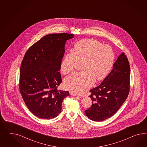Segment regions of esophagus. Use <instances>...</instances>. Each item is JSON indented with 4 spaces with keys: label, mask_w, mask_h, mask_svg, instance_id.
<instances>
[{
    "label": "esophagus",
    "mask_w": 147,
    "mask_h": 147,
    "mask_svg": "<svg viewBox=\"0 0 147 147\" xmlns=\"http://www.w3.org/2000/svg\"><path fill=\"white\" fill-rule=\"evenodd\" d=\"M69 93H70V95H71V96H79V94H76V93H73V92H70Z\"/></svg>",
    "instance_id": "obj_1"
}]
</instances>
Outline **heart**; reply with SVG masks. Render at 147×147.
I'll return each mask as SVG.
<instances>
[{
  "label": "heart",
  "instance_id": "1",
  "mask_svg": "<svg viewBox=\"0 0 147 147\" xmlns=\"http://www.w3.org/2000/svg\"><path fill=\"white\" fill-rule=\"evenodd\" d=\"M114 53L111 47L103 45L96 40L86 39L76 42L74 52L65 55L61 64V71L64 74L74 71L77 62L82 63L83 72L67 77L64 86L75 93H83L96 81L104 79L111 71L114 62Z\"/></svg>",
  "mask_w": 147,
  "mask_h": 147
}]
</instances>
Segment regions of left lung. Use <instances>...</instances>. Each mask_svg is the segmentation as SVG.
Returning <instances> with one entry per match:
<instances>
[{"label":"left lung","mask_w":147,"mask_h":147,"mask_svg":"<svg viewBox=\"0 0 147 147\" xmlns=\"http://www.w3.org/2000/svg\"><path fill=\"white\" fill-rule=\"evenodd\" d=\"M130 66L124 53L114 64L113 69L99 86L91 90V107L85 111L92 121L100 122L118 111L129 95Z\"/></svg>","instance_id":"obj_1"}]
</instances>
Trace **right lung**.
Returning <instances> with one entry per match:
<instances>
[{
	"instance_id": "add662e5",
	"label": "right lung",
	"mask_w": 147,
	"mask_h": 147,
	"mask_svg": "<svg viewBox=\"0 0 147 147\" xmlns=\"http://www.w3.org/2000/svg\"><path fill=\"white\" fill-rule=\"evenodd\" d=\"M74 36L66 33L48 34L25 53L20 68V91L29 111L39 118L57 117L63 101L69 95L57 88L62 82L59 71L65 44Z\"/></svg>"
}]
</instances>
